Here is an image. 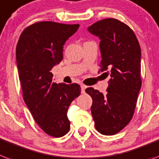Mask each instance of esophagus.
Masks as SVG:
<instances>
[{
	"instance_id": "34e87169",
	"label": "esophagus",
	"mask_w": 159,
	"mask_h": 159,
	"mask_svg": "<svg viewBox=\"0 0 159 159\" xmlns=\"http://www.w3.org/2000/svg\"><path fill=\"white\" fill-rule=\"evenodd\" d=\"M85 89H86V86L84 84H81V93H84Z\"/></svg>"
}]
</instances>
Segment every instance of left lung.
Instances as JSON below:
<instances>
[{"label": "left lung", "mask_w": 159, "mask_h": 159, "mask_svg": "<svg viewBox=\"0 0 159 159\" xmlns=\"http://www.w3.org/2000/svg\"><path fill=\"white\" fill-rule=\"evenodd\" d=\"M88 31L100 39L102 71L110 75L107 93L88 88L93 98L91 112L98 132L111 136L131 121L141 90V50L128 25L115 18L98 21Z\"/></svg>", "instance_id": "left-lung-1"}]
</instances>
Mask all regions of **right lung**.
<instances>
[{"label": "right lung", "instance_id": "1", "mask_svg": "<svg viewBox=\"0 0 159 159\" xmlns=\"http://www.w3.org/2000/svg\"><path fill=\"white\" fill-rule=\"evenodd\" d=\"M79 24L40 22L22 32L16 47V61L23 96L36 124L49 136L69 132L67 110L80 94L77 84L53 82L51 70L63 58V45Z\"/></svg>", "mask_w": 159, "mask_h": 159}]
</instances>
